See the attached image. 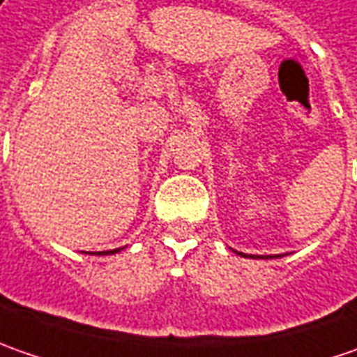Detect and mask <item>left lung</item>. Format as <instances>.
Masks as SVG:
<instances>
[{"label": "left lung", "instance_id": "obj_1", "mask_svg": "<svg viewBox=\"0 0 357 357\" xmlns=\"http://www.w3.org/2000/svg\"><path fill=\"white\" fill-rule=\"evenodd\" d=\"M234 252H236V250H234ZM236 254H240V256H246V254H242V252H236ZM252 258H264V256H252ZM270 258H272V256H270Z\"/></svg>", "mask_w": 357, "mask_h": 357}]
</instances>
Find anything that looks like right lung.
<instances>
[{"label": "right lung", "instance_id": "obj_1", "mask_svg": "<svg viewBox=\"0 0 357 357\" xmlns=\"http://www.w3.org/2000/svg\"><path fill=\"white\" fill-rule=\"evenodd\" d=\"M119 252V248H115V250H107V252H99V256H105V254H115Z\"/></svg>", "mask_w": 357, "mask_h": 357}]
</instances>
